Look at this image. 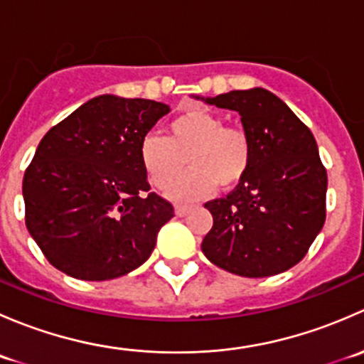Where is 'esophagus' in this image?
I'll return each instance as SVG.
<instances>
[{
	"mask_svg": "<svg viewBox=\"0 0 364 364\" xmlns=\"http://www.w3.org/2000/svg\"><path fill=\"white\" fill-rule=\"evenodd\" d=\"M190 209H192V208H190V205H181V204H178V205H176V208H174V211H176V215H178V216H186V215H188V213H190Z\"/></svg>",
	"mask_w": 364,
	"mask_h": 364,
	"instance_id": "34e87169",
	"label": "esophagus"
}]
</instances>
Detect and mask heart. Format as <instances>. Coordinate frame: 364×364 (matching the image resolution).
Returning <instances> with one entry per match:
<instances>
[{
  "label": "heart",
  "mask_w": 364,
  "mask_h": 364,
  "mask_svg": "<svg viewBox=\"0 0 364 364\" xmlns=\"http://www.w3.org/2000/svg\"><path fill=\"white\" fill-rule=\"evenodd\" d=\"M149 181L165 188L186 159L191 171L167 188L174 200H196L218 188L230 190L243 181L252 164V141L243 128L225 127L204 107H188L167 127V137L149 134L139 146ZM183 158L186 159L182 160Z\"/></svg>",
  "instance_id": "b5f03b06"
}]
</instances>
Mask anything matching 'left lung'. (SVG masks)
I'll return each mask as SVG.
<instances>
[{"mask_svg":"<svg viewBox=\"0 0 364 364\" xmlns=\"http://www.w3.org/2000/svg\"><path fill=\"white\" fill-rule=\"evenodd\" d=\"M236 111L252 141V164L225 199L204 204L213 227L203 253L215 266L264 278L296 266L326 220L328 174L306 124L264 87L197 97Z\"/></svg>","mask_w":364,"mask_h":364,"instance_id":"1","label":"left lung"}]
</instances>
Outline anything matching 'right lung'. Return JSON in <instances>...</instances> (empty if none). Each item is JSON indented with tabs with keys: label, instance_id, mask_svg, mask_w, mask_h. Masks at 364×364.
<instances>
[{
	"label": "right lung",
	"instance_id": "add662e5",
	"mask_svg": "<svg viewBox=\"0 0 364 364\" xmlns=\"http://www.w3.org/2000/svg\"><path fill=\"white\" fill-rule=\"evenodd\" d=\"M171 112L161 102L100 95L50 128L26 168V227L54 267L104 282L155 250L171 203L148 193L139 146Z\"/></svg>",
	"mask_w": 364,
	"mask_h": 364
}]
</instances>
